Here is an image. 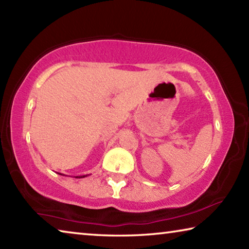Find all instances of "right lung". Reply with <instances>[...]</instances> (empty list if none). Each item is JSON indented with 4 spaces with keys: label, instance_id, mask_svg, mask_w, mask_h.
Listing matches in <instances>:
<instances>
[{
    "label": "right lung",
    "instance_id": "1",
    "mask_svg": "<svg viewBox=\"0 0 249 249\" xmlns=\"http://www.w3.org/2000/svg\"><path fill=\"white\" fill-rule=\"evenodd\" d=\"M58 174H59V172H58ZM59 175H61V176H65V175H62V174H59ZM84 177H87V175H86V176H77V177H75V178L80 179V178H84Z\"/></svg>",
    "mask_w": 249,
    "mask_h": 249
}]
</instances>
